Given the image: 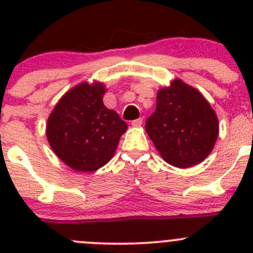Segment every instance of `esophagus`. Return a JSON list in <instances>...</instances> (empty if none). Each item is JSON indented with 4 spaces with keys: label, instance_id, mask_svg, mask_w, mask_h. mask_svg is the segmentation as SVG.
I'll return each instance as SVG.
<instances>
[{
    "label": "esophagus",
    "instance_id": "1",
    "mask_svg": "<svg viewBox=\"0 0 253 253\" xmlns=\"http://www.w3.org/2000/svg\"><path fill=\"white\" fill-rule=\"evenodd\" d=\"M142 123H143V119L142 118H139V119L133 120V122H131V125H133V126H135V128H138V126H140V125H142Z\"/></svg>",
    "mask_w": 253,
    "mask_h": 253
}]
</instances>
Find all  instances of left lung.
<instances>
[{
	"mask_svg": "<svg viewBox=\"0 0 253 253\" xmlns=\"http://www.w3.org/2000/svg\"><path fill=\"white\" fill-rule=\"evenodd\" d=\"M146 130L162 158L178 169L195 166L213 151L219 134L215 111L196 88L180 78L157 92Z\"/></svg>",
	"mask_w": 253,
	"mask_h": 253,
	"instance_id": "obj_1",
	"label": "left lung"
}]
</instances>
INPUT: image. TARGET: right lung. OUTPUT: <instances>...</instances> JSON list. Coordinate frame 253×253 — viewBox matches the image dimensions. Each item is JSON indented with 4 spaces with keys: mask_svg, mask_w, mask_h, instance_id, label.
Masks as SVG:
<instances>
[{
    "mask_svg": "<svg viewBox=\"0 0 253 253\" xmlns=\"http://www.w3.org/2000/svg\"><path fill=\"white\" fill-rule=\"evenodd\" d=\"M105 92L101 82H81L60 97L48 118L49 144L75 171L93 172L105 166L128 129L118 113L104 105Z\"/></svg>",
    "mask_w": 253,
    "mask_h": 253,
    "instance_id": "obj_1",
    "label": "right lung"
}]
</instances>
